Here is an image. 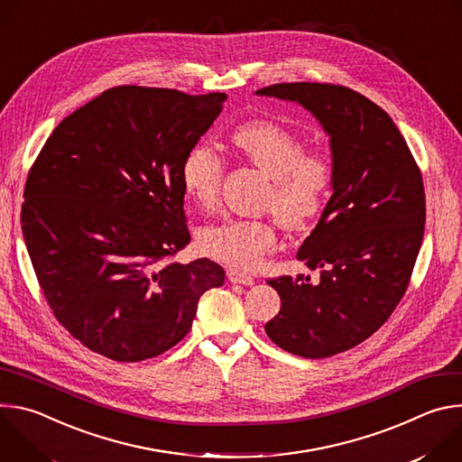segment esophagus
Masks as SVG:
<instances>
[{
    "label": "esophagus",
    "mask_w": 462,
    "mask_h": 462,
    "mask_svg": "<svg viewBox=\"0 0 462 462\" xmlns=\"http://www.w3.org/2000/svg\"><path fill=\"white\" fill-rule=\"evenodd\" d=\"M226 276H228V280H230L232 283H239V285H246V287L254 285V278L248 276V274H245V273H241V271L228 269V271H226Z\"/></svg>",
    "instance_id": "34e87169"
}]
</instances>
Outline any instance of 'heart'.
Listing matches in <instances>:
<instances>
[{
	"mask_svg": "<svg viewBox=\"0 0 462 462\" xmlns=\"http://www.w3.org/2000/svg\"><path fill=\"white\" fill-rule=\"evenodd\" d=\"M232 146L271 180L265 208L273 210L287 230L309 226L321 212L331 191L335 168L321 152H305L291 129L265 118L239 124ZM225 162L214 146L199 143L188 150L180 166V182L189 199L205 210L219 201ZM276 228L263 219H228L197 232L199 250L228 267L250 271L276 248Z\"/></svg>",
	"mask_w": 462,
	"mask_h": 462,
	"instance_id": "heart-1",
	"label": "heart"
}]
</instances>
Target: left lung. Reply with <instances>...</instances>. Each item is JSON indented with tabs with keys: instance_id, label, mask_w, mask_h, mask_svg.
Listing matches in <instances>:
<instances>
[{
	"instance_id": "obj_1",
	"label": "left lung",
	"mask_w": 462,
	"mask_h": 462,
	"mask_svg": "<svg viewBox=\"0 0 462 462\" xmlns=\"http://www.w3.org/2000/svg\"><path fill=\"white\" fill-rule=\"evenodd\" d=\"M255 95L300 104L331 144L333 195L296 255L319 280H271L282 309L265 331L292 355L333 356L378 331L410 285L426 223L422 175L391 116L349 88L294 82Z\"/></svg>"
}]
</instances>
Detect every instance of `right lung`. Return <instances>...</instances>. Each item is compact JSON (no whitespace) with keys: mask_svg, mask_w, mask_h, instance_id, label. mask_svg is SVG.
I'll return each mask as SVG.
<instances>
[{"mask_svg":"<svg viewBox=\"0 0 462 462\" xmlns=\"http://www.w3.org/2000/svg\"><path fill=\"white\" fill-rule=\"evenodd\" d=\"M225 93L120 86L63 118L22 207L23 239L56 319L116 362L162 355L191 328L217 263H162L189 243L180 166Z\"/></svg>","mask_w":462,"mask_h":462,"instance_id":"add662e5","label":"right lung"}]
</instances>
